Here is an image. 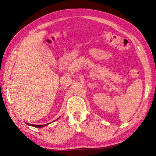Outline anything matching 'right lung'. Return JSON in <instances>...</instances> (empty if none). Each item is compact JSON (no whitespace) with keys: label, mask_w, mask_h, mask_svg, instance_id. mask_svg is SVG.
<instances>
[{"label":"right lung","mask_w":156,"mask_h":156,"mask_svg":"<svg viewBox=\"0 0 156 156\" xmlns=\"http://www.w3.org/2000/svg\"><path fill=\"white\" fill-rule=\"evenodd\" d=\"M58 118V119H59ZM58 119H55V120H58ZM50 123V122H49ZM49 123H48V124H45V125H33V124H30V123H27V122H26V124H27V125H29V126H32V127H37V128H41V127H45V126L48 125Z\"/></svg>","instance_id":"right-lung-1"}]
</instances>
